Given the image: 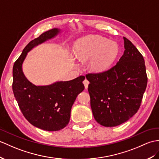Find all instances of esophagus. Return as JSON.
<instances>
[{
  "mask_svg": "<svg viewBox=\"0 0 159 159\" xmlns=\"http://www.w3.org/2000/svg\"><path fill=\"white\" fill-rule=\"evenodd\" d=\"M83 84H84V87H85V89H87L88 88L89 84V80L87 79H84V81H83Z\"/></svg>",
  "mask_w": 159,
  "mask_h": 159,
  "instance_id": "1",
  "label": "esophagus"
}]
</instances>
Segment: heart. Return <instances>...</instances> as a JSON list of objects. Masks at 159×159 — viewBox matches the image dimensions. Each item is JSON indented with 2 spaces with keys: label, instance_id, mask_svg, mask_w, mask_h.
<instances>
[{
  "label": "heart",
  "instance_id": "1",
  "mask_svg": "<svg viewBox=\"0 0 159 159\" xmlns=\"http://www.w3.org/2000/svg\"><path fill=\"white\" fill-rule=\"evenodd\" d=\"M76 57L80 61L90 60L92 70H106L116 60L119 49L117 44L101 36H91L79 40L75 46Z\"/></svg>",
  "mask_w": 159,
  "mask_h": 159
}]
</instances>
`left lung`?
<instances>
[{
  "instance_id": "obj_1",
  "label": "left lung",
  "mask_w": 159,
  "mask_h": 159,
  "mask_svg": "<svg viewBox=\"0 0 159 159\" xmlns=\"http://www.w3.org/2000/svg\"><path fill=\"white\" fill-rule=\"evenodd\" d=\"M123 39L125 50L116 64L86 75L92 112L104 127L118 126L137 113L147 86L144 59L129 40Z\"/></svg>"
}]
</instances>
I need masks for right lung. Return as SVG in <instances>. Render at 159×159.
I'll return each instance as SVG.
<instances>
[{
  "instance_id": "right-lung-1",
  "label": "right lung",
  "mask_w": 159,
  "mask_h": 159,
  "mask_svg": "<svg viewBox=\"0 0 159 159\" xmlns=\"http://www.w3.org/2000/svg\"><path fill=\"white\" fill-rule=\"evenodd\" d=\"M59 32L57 28L51 29L31 40L13 68V91L22 114L34 127L49 131L61 130L68 124L72 106L77 95L84 89L83 81L85 77L80 76L51 85L36 86L25 78L21 66L28 51L54 37Z\"/></svg>"
}]
</instances>
